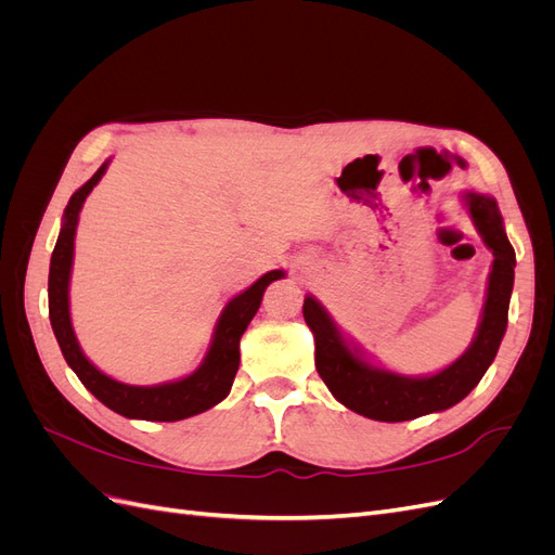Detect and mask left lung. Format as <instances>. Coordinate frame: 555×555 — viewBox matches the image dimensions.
<instances>
[{"label": "left lung", "instance_id": "obj_1", "mask_svg": "<svg viewBox=\"0 0 555 555\" xmlns=\"http://www.w3.org/2000/svg\"><path fill=\"white\" fill-rule=\"evenodd\" d=\"M463 204L483 245L493 251V263L475 338L463 354L440 373L410 377L367 361L365 351L347 340L335 326L326 308L314 296H306L304 317L314 335L317 373L333 398L343 402L347 410L391 424L444 412L473 391L493 363L502 335L507 331L516 255L493 196L467 190L463 192Z\"/></svg>", "mask_w": 555, "mask_h": 555}]
</instances>
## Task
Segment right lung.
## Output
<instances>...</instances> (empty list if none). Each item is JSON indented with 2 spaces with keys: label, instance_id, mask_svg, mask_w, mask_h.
<instances>
[{
  "label": "right lung",
  "instance_id": "obj_1",
  "mask_svg": "<svg viewBox=\"0 0 555 555\" xmlns=\"http://www.w3.org/2000/svg\"><path fill=\"white\" fill-rule=\"evenodd\" d=\"M108 162L99 166V171L82 184L80 190L74 192L69 204L64 208L62 229L53 249V257H50L48 273L50 326H53L64 361L69 363L82 386H86L96 400H102L108 410L127 418H143V422H180V418H188L215 408L217 402H222L229 396L233 377L238 373V347L243 333L251 322V317L257 314L266 287L271 282L284 278V271H268L251 284V287L229 300L215 324L208 354L192 375L153 386L125 384L104 375L86 354H82V349L78 345L69 312V282L74 266L78 215L82 210V204H86L88 194L106 173Z\"/></svg>",
  "mask_w": 555,
  "mask_h": 555
}]
</instances>
